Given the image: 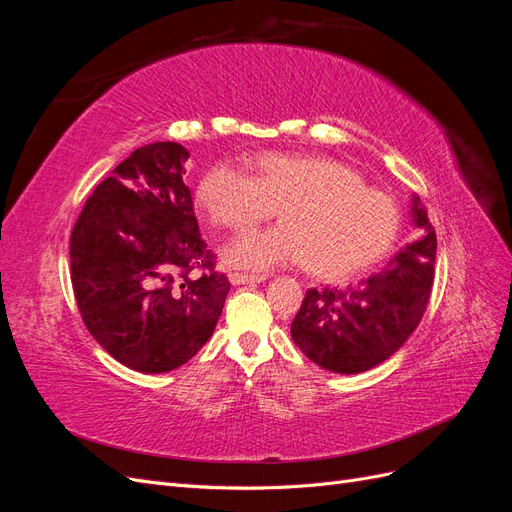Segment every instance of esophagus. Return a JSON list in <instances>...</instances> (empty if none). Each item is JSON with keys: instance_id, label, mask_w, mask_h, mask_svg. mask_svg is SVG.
Returning a JSON list of instances; mask_svg holds the SVG:
<instances>
[{"instance_id": "obj_1", "label": "esophagus", "mask_w": 512, "mask_h": 512, "mask_svg": "<svg viewBox=\"0 0 512 512\" xmlns=\"http://www.w3.org/2000/svg\"><path fill=\"white\" fill-rule=\"evenodd\" d=\"M267 275H247V273H230V282L235 286H241V284H260L265 282Z\"/></svg>"}]
</instances>
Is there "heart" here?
<instances>
[{"mask_svg":"<svg viewBox=\"0 0 512 512\" xmlns=\"http://www.w3.org/2000/svg\"><path fill=\"white\" fill-rule=\"evenodd\" d=\"M196 200L215 226L230 230L256 226L280 211V226L250 230L224 247L226 265L245 271L305 262L322 280H348L374 267L399 230L393 200L327 156L260 153L254 177L220 162L200 179Z\"/></svg>","mask_w":512,"mask_h":512,"instance_id":"b5f03b06","label":"heart"}]
</instances>
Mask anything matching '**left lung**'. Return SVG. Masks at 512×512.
<instances>
[{"mask_svg":"<svg viewBox=\"0 0 512 512\" xmlns=\"http://www.w3.org/2000/svg\"><path fill=\"white\" fill-rule=\"evenodd\" d=\"M416 239L356 288L307 290L290 335L309 361L361 374L393 356L421 322L433 284L436 230L421 198L410 200Z\"/></svg>","mask_w":512,"mask_h":512,"instance_id":"left-lung-1","label":"left lung"}]
</instances>
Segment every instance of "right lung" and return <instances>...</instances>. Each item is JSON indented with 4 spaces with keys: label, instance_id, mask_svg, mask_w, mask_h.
Here are the masks:
<instances>
[{
    "label": "right lung",
    "instance_id": "right-lung-1",
    "mask_svg": "<svg viewBox=\"0 0 512 512\" xmlns=\"http://www.w3.org/2000/svg\"><path fill=\"white\" fill-rule=\"evenodd\" d=\"M190 153L151 143L87 198L70 237L76 305L87 331L141 374H164L207 344L230 282L215 271L183 183ZM205 270L198 278L191 273Z\"/></svg>",
    "mask_w": 512,
    "mask_h": 512
}]
</instances>
